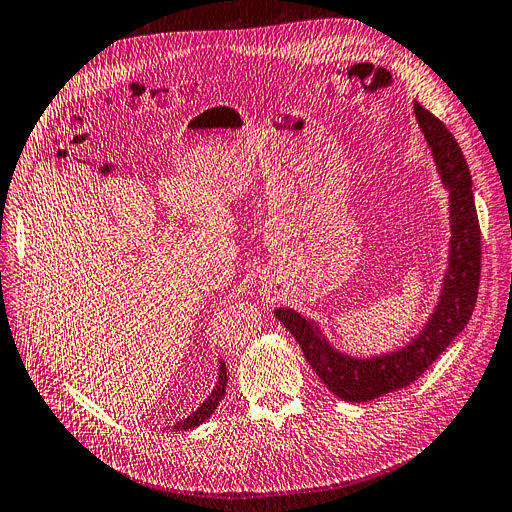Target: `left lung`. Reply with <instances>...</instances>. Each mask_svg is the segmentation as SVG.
<instances>
[{
    "label": "left lung",
    "instance_id": "1",
    "mask_svg": "<svg viewBox=\"0 0 512 512\" xmlns=\"http://www.w3.org/2000/svg\"><path fill=\"white\" fill-rule=\"evenodd\" d=\"M414 115L432 150L440 181L449 189L451 203L449 267L442 278L436 309L424 329L401 350L372 358H352L337 352L315 321L292 309H276V319L294 335L306 362L313 366L327 389L352 403L372 401L412 385L463 331L478 300L482 232L475 212L469 166L445 123L420 102H414Z\"/></svg>",
    "mask_w": 512,
    "mask_h": 512
}]
</instances>
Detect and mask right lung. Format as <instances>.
Returning a JSON list of instances; mask_svg holds the SVG:
<instances>
[{"label":"right lung","mask_w":512,"mask_h":512,"mask_svg":"<svg viewBox=\"0 0 512 512\" xmlns=\"http://www.w3.org/2000/svg\"><path fill=\"white\" fill-rule=\"evenodd\" d=\"M226 383H228V377H226V364H224V362H220L218 383H216L214 391L210 393V397H208L206 401H203V403L197 407V410H195L189 418L181 420V422L175 426V430H189V428H195V426H199V424L206 422V420L214 414L216 407L220 405V401H222V397H224V393H226Z\"/></svg>","instance_id":"add662e5"}]
</instances>
